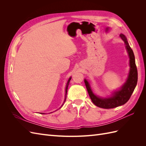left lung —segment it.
Segmentation results:
<instances>
[{"mask_svg": "<svg viewBox=\"0 0 146 146\" xmlns=\"http://www.w3.org/2000/svg\"><path fill=\"white\" fill-rule=\"evenodd\" d=\"M119 36L125 43L126 49L130 58V69L126 82L123 84L120 90L114 91L111 96L107 98H103L94 94L91 90L90 83L86 79H85V81H84L92 102L97 107L100 108L110 109L116 108L125 104L130 98L138 82V71H137V68L135 64L133 52L130 47L129 44L128 43L125 35L121 34Z\"/></svg>", "mask_w": 146, "mask_h": 146, "instance_id": "left-lung-1", "label": "left lung"}]
</instances>
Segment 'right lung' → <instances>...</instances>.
<instances>
[{
    "mask_svg": "<svg viewBox=\"0 0 146 146\" xmlns=\"http://www.w3.org/2000/svg\"><path fill=\"white\" fill-rule=\"evenodd\" d=\"M71 80V77H70L69 78V80H68V82H67V84H66V89H65V92H66V94H65V98H64V102H63V104H62V105L61 106V107H62V106L63 105V104H64V103L65 102V101H66V94H67V91H68V85H69V82H70V80ZM61 107L60 108H61ZM41 114H45V113H41Z\"/></svg>",
    "mask_w": 146,
    "mask_h": 146,
    "instance_id": "add662e5",
    "label": "right lung"
}]
</instances>
